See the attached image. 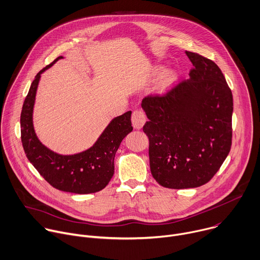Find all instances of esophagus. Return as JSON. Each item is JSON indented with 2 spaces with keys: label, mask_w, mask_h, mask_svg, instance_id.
Returning a JSON list of instances; mask_svg holds the SVG:
<instances>
[{
  "label": "esophagus",
  "mask_w": 260,
  "mask_h": 260,
  "mask_svg": "<svg viewBox=\"0 0 260 260\" xmlns=\"http://www.w3.org/2000/svg\"><path fill=\"white\" fill-rule=\"evenodd\" d=\"M132 125L136 129H141L146 121V116L142 110H135L132 113Z\"/></svg>",
  "instance_id": "esophagus-1"
}]
</instances>
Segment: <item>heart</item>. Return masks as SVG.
Segmentation results:
<instances>
[{
	"mask_svg": "<svg viewBox=\"0 0 260 260\" xmlns=\"http://www.w3.org/2000/svg\"><path fill=\"white\" fill-rule=\"evenodd\" d=\"M174 80H175V74L172 71H167L162 75V77L160 79V87L166 88L170 84H172Z\"/></svg>",
	"mask_w": 260,
	"mask_h": 260,
	"instance_id": "heart-1",
	"label": "heart"
}]
</instances>
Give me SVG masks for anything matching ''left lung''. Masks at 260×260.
Here are the masks:
<instances>
[{
    "label": "left lung",
    "instance_id": "1",
    "mask_svg": "<svg viewBox=\"0 0 260 260\" xmlns=\"http://www.w3.org/2000/svg\"><path fill=\"white\" fill-rule=\"evenodd\" d=\"M193 68L189 80L164 94L143 98L148 121L149 166L160 185L180 189L212 179L231 150L233 94L215 62L185 52Z\"/></svg>",
    "mask_w": 260,
    "mask_h": 260
}]
</instances>
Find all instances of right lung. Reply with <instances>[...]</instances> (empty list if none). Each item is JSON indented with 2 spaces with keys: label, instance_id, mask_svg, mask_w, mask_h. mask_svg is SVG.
I'll return each instance as SVG.
<instances>
[{
  "label": "right lung",
  "instance_id": "obj_1",
  "mask_svg": "<svg viewBox=\"0 0 260 260\" xmlns=\"http://www.w3.org/2000/svg\"><path fill=\"white\" fill-rule=\"evenodd\" d=\"M41 70L24 99L20 116L21 142L28 161L53 187L74 193H92L105 188L112 179L115 154L125 136L133 129L131 112L115 118L89 149L72 155L55 153L38 139L32 125V110L41 74L55 63Z\"/></svg>",
  "mask_w": 260,
  "mask_h": 260
}]
</instances>
